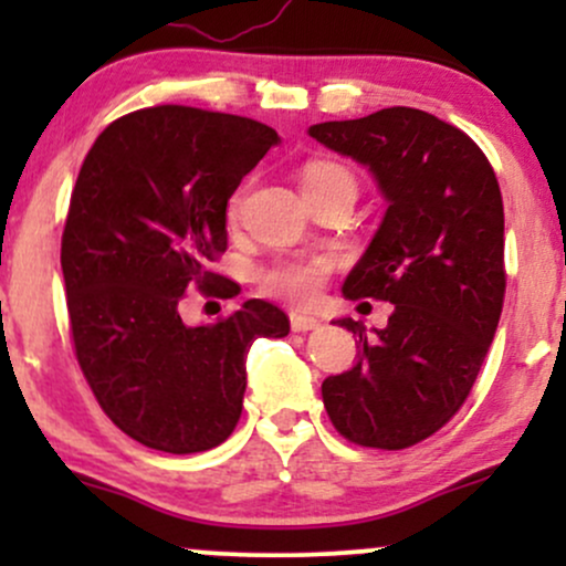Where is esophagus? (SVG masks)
I'll list each match as a JSON object with an SVG mask.
<instances>
[{
  "mask_svg": "<svg viewBox=\"0 0 566 566\" xmlns=\"http://www.w3.org/2000/svg\"><path fill=\"white\" fill-rule=\"evenodd\" d=\"M290 327L295 329V333H308V329L319 327V319H316V316L297 314V311H292V314H290Z\"/></svg>",
  "mask_w": 566,
  "mask_h": 566,
  "instance_id": "1",
  "label": "esophagus"
}]
</instances>
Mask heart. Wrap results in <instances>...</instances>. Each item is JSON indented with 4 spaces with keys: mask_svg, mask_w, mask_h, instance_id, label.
I'll return each mask as SVG.
<instances>
[{
    "mask_svg": "<svg viewBox=\"0 0 566 566\" xmlns=\"http://www.w3.org/2000/svg\"><path fill=\"white\" fill-rule=\"evenodd\" d=\"M337 180L354 184L346 167L335 165V161H308L301 170V188L303 191H316ZM239 205H242V193H233L229 201V218L239 216ZM327 274V263L322 261H290L271 265L269 271L261 274V290L265 295L279 297L287 303H311L319 295V287Z\"/></svg>",
    "mask_w": 566,
    "mask_h": 566,
    "instance_id": "obj_1",
    "label": "heart"
}]
</instances>
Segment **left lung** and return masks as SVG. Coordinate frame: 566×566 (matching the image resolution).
I'll return each instance as SVG.
<instances>
[{"instance_id": "8db88e82", "label": "left lung", "mask_w": 566, "mask_h": 566, "mask_svg": "<svg viewBox=\"0 0 566 566\" xmlns=\"http://www.w3.org/2000/svg\"><path fill=\"white\" fill-rule=\"evenodd\" d=\"M308 135L373 172L388 210L343 282L348 301L394 303L382 329L350 316L359 361L322 382L348 441L405 450L469 399L505 295L503 197L482 148L458 127L394 106L322 122Z\"/></svg>"}]
</instances>
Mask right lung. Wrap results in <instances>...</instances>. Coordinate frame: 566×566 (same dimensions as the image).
Segmentation results:
<instances>
[{"label":"right lung","mask_w":566,"mask_h":566,"mask_svg":"<svg viewBox=\"0 0 566 566\" xmlns=\"http://www.w3.org/2000/svg\"><path fill=\"white\" fill-rule=\"evenodd\" d=\"M276 143L247 116L157 106L112 122L84 157L61 242L76 359L103 412L151 450L229 439L252 340L290 333L261 297L218 324L178 311L188 287L233 297L207 265L229 244L231 193Z\"/></svg>","instance_id":"obj_1"}]
</instances>
